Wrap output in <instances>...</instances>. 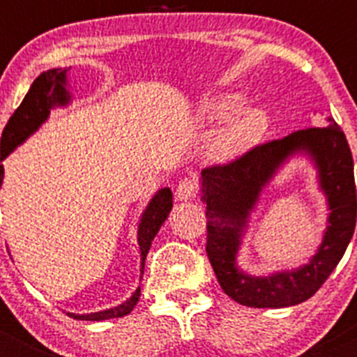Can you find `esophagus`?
I'll return each instance as SVG.
<instances>
[{"mask_svg":"<svg viewBox=\"0 0 357 357\" xmlns=\"http://www.w3.org/2000/svg\"><path fill=\"white\" fill-rule=\"evenodd\" d=\"M197 192L199 190H197L195 181H192V179H183L178 185V188H176V199L181 202L193 200L197 197Z\"/></svg>","mask_w":357,"mask_h":357,"instance_id":"obj_1","label":"esophagus"}]
</instances>
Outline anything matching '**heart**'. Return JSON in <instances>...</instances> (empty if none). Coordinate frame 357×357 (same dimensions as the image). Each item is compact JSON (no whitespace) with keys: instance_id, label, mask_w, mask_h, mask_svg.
<instances>
[{"instance_id":"heart-1","label":"heart","mask_w":357,"mask_h":357,"mask_svg":"<svg viewBox=\"0 0 357 357\" xmlns=\"http://www.w3.org/2000/svg\"><path fill=\"white\" fill-rule=\"evenodd\" d=\"M245 107L240 93H221L204 103V117L211 124H225L219 132V152L235 157L257 145L268 129V119L261 109Z\"/></svg>"}]
</instances>
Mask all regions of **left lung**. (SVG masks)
<instances>
[{
  "label": "left lung",
  "instance_id": "8db88e82",
  "mask_svg": "<svg viewBox=\"0 0 357 357\" xmlns=\"http://www.w3.org/2000/svg\"><path fill=\"white\" fill-rule=\"evenodd\" d=\"M325 124L255 146L228 165L202 171L208 261L221 289L238 304L280 309L307 301L332 275L354 235L357 200L351 149L332 117H326ZM298 155L313 162L327 200L329 215L322 243L298 268L252 275L238 264L251 212L279 169Z\"/></svg>",
  "mask_w": 357,
  "mask_h": 357
}]
</instances>
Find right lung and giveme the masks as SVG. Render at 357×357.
<instances>
[{"instance_id":"1","label":"right lung","mask_w":357,"mask_h":357,"mask_svg":"<svg viewBox=\"0 0 357 357\" xmlns=\"http://www.w3.org/2000/svg\"><path fill=\"white\" fill-rule=\"evenodd\" d=\"M67 70L68 68H50V70L41 72L36 77L29 88L27 95H25L24 102L20 107L13 112L10 117L8 124H6L5 131L1 135V145H0V162L5 160L17 146H20L27 138H31L50 117V112L59 107H67L72 102V93L68 89L67 81ZM3 178H5V167L0 165V188L3 185ZM172 208V192L171 188H160L149 205L143 211L142 218L138 222V231H136V238H138L139 245V273L143 276V269H145V259L149 254L150 245H152L153 238L167 219L169 212ZM142 289H136L132 291L131 297L124 301L122 304L115 305V307L103 309L98 312H88V314H77V312H67L70 318L82 319V321H103V319L110 318H122V316L129 314L135 309L136 302H138Z\"/></svg>"}]
</instances>
